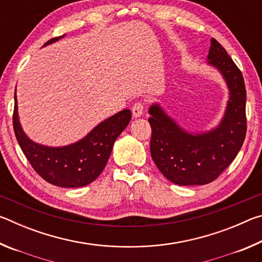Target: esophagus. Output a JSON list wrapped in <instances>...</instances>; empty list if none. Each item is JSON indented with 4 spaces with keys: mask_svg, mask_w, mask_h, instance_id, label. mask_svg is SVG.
<instances>
[{
    "mask_svg": "<svg viewBox=\"0 0 262 262\" xmlns=\"http://www.w3.org/2000/svg\"><path fill=\"white\" fill-rule=\"evenodd\" d=\"M143 111H144V105L142 104L141 101H137V103H135L132 106V113L134 118L141 117V115L143 114Z\"/></svg>",
    "mask_w": 262,
    "mask_h": 262,
    "instance_id": "esophagus-1",
    "label": "esophagus"
}]
</instances>
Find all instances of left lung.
I'll use <instances>...</instances> for the list:
<instances>
[{"label": "left lung", "mask_w": 262, "mask_h": 262, "mask_svg": "<svg viewBox=\"0 0 262 262\" xmlns=\"http://www.w3.org/2000/svg\"><path fill=\"white\" fill-rule=\"evenodd\" d=\"M208 63L220 70L229 88L224 117L214 129L192 134L158 104L150 106V152L163 176L181 186L214 181L241 150L246 136V89L242 72L221 43L211 39Z\"/></svg>", "instance_id": "left-lung-1"}]
</instances>
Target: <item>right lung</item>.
Returning <instances> with one entry per match:
<instances>
[{
    "mask_svg": "<svg viewBox=\"0 0 262 262\" xmlns=\"http://www.w3.org/2000/svg\"><path fill=\"white\" fill-rule=\"evenodd\" d=\"M62 37L64 35L53 38L43 46ZM130 119V111L123 110L100 122L78 142L64 147H46L30 140L21 129L15 92L12 123L19 147L34 171L47 183L59 187H83L98 178L108 161L115 140Z\"/></svg>",
    "mask_w": 262,
    "mask_h": 262,
    "instance_id": "add662e5",
    "label": "right lung"
}]
</instances>
